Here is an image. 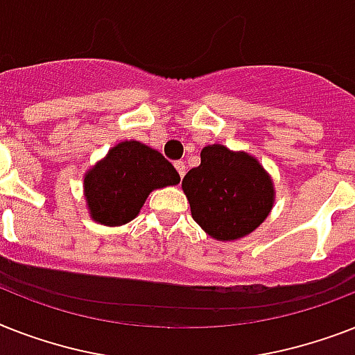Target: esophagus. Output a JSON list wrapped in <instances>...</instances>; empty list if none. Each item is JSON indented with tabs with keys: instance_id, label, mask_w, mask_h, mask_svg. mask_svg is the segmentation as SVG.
Wrapping results in <instances>:
<instances>
[{
	"instance_id": "1",
	"label": "esophagus",
	"mask_w": 355,
	"mask_h": 355,
	"mask_svg": "<svg viewBox=\"0 0 355 355\" xmlns=\"http://www.w3.org/2000/svg\"><path fill=\"white\" fill-rule=\"evenodd\" d=\"M174 166H175V170H178L180 178H183V175H185V163H183V161H175Z\"/></svg>"
}]
</instances>
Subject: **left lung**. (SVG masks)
Wrapping results in <instances>:
<instances>
[{
	"mask_svg": "<svg viewBox=\"0 0 355 355\" xmlns=\"http://www.w3.org/2000/svg\"><path fill=\"white\" fill-rule=\"evenodd\" d=\"M194 222L216 240L253 232L273 207V183L254 157L222 144L201 150V164L183 178Z\"/></svg>",
	"mask_w": 355,
	"mask_h": 355,
	"instance_id": "1",
	"label": "left lung"
}]
</instances>
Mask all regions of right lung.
<instances>
[{"label": "right lung", "instance_id": "right-lung-1", "mask_svg": "<svg viewBox=\"0 0 355 355\" xmlns=\"http://www.w3.org/2000/svg\"><path fill=\"white\" fill-rule=\"evenodd\" d=\"M180 183V174L157 150L126 141L86 174V200L95 222L123 225L137 216L154 189Z\"/></svg>", "mask_w": 355, "mask_h": 355}]
</instances>
